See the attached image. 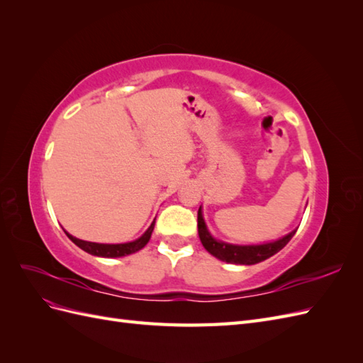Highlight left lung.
Instances as JSON below:
<instances>
[{
  "label": "left lung",
  "mask_w": 363,
  "mask_h": 363,
  "mask_svg": "<svg viewBox=\"0 0 363 363\" xmlns=\"http://www.w3.org/2000/svg\"><path fill=\"white\" fill-rule=\"evenodd\" d=\"M296 230L291 232L284 238L274 240L269 244H262V245H232L221 242V240H216L207 232L206 223L203 219L201 207L199 208V235L201 239L203 247L211 252L212 256L216 259L227 262V263H236V265H255L262 260H267L268 257L274 256L279 252L284 245H286L291 238L295 235Z\"/></svg>",
  "instance_id": "obj_1"
}]
</instances>
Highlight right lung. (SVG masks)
Segmentation results:
<instances>
[{
    "mask_svg": "<svg viewBox=\"0 0 363 363\" xmlns=\"http://www.w3.org/2000/svg\"><path fill=\"white\" fill-rule=\"evenodd\" d=\"M155 224H156V219L152 221L150 228L139 239L133 240V242H127V244H96V242H87V240L77 239V238L71 236L69 233H67V235L77 247H80L82 250H84L86 252H89V255H92V256H98V257H123V256L131 255V252L139 251L140 248H144L148 244V240H150L151 233H152V228H155Z\"/></svg>",
    "mask_w": 363,
    "mask_h": 363,
    "instance_id": "obj_1",
    "label": "right lung"
}]
</instances>
